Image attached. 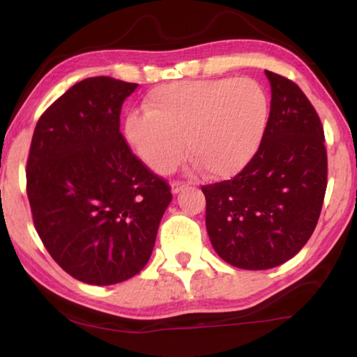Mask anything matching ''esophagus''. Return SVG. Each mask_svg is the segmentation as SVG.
Returning a JSON list of instances; mask_svg holds the SVG:
<instances>
[{
    "instance_id": "obj_1",
    "label": "esophagus",
    "mask_w": 357,
    "mask_h": 357,
    "mask_svg": "<svg viewBox=\"0 0 357 357\" xmlns=\"http://www.w3.org/2000/svg\"><path fill=\"white\" fill-rule=\"evenodd\" d=\"M185 183H179V181H174V183L172 184V192L173 193H179L183 189H185Z\"/></svg>"
}]
</instances>
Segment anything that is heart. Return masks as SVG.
<instances>
[{"instance_id":"obj_1","label":"heart","mask_w":357,"mask_h":357,"mask_svg":"<svg viewBox=\"0 0 357 357\" xmlns=\"http://www.w3.org/2000/svg\"><path fill=\"white\" fill-rule=\"evenodd\" d=\"M144 112L124 119L129 146L151 170L167 174L187 154L208 178H231L263 142L269 98L249 77L174 82L151 89Z\"/></svg>"}]
</instances>
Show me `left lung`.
<instances>
[{
	"label": "left lung",
	"mask_w": 357,
	"mask_h": 357,
	"mask_svg": "<svg viewBox=\"0 0 357 357\" xmlns=\"http://www.w3.org/2000/svg\"><path fill=\"white\" fill-rule=\"evenodd\" d=\"M266 77L273 99L255 157L233 179L202 187L217 255L250 271L275 268L305 245L328 185L318 113L294 82L269 70Z\"/></svg>",
	"instance_id": "1"
}]
</instances>
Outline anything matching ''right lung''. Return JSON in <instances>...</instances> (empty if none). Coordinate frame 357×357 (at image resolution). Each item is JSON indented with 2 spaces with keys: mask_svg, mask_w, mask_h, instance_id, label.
Instances as JSON below:
<instances>
[{
  "mask_svg": "<svg viewBox=\"0 0 357 357\" xmlns=\"http://www.w3.org/2000/svg\"><path fill=\"white\" fill-rule=\"evenodd\" d=\"M138 84L91 77L42 113L26 162L33 222L47 252L74 279L113 285L153 253L170 185L132 153L121 107Z\"/></svg>",
  "mask_w": 357,
  "mask_h": 357,
  "instance_id": "add662e5",
  "label": "right lung"
}]
</instances>
